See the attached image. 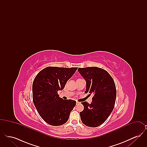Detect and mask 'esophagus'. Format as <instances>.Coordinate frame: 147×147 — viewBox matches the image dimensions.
<instances>
[{
    "instance_id": "1",
    "label": "esophagus",
    "mask_w": 147,
    "mask_h": 147,
    "mask_svg": "<svg viewBox=\"0 0 147 147\" xmlns=\"http://www.w3.org/2000/svg\"><path fill=\"white\" fill-rule=\"evenodd\" d=\"M76 104H77V105H78V104H79V102H78V101H77V102H76Z\"/></svg>"
}]
</instances>
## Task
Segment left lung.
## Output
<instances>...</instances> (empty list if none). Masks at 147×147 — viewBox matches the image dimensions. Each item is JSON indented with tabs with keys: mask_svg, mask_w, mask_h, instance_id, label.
Segmentation results:
<instances>
[{
	"mask_svg": "<svg viewBox=\"0 0 147 147\" xmlns=\"http://www.w3.org/2000/svg\"><path fill=\"white\" fill-rule=\"evenodd\" d=\"M78 71L86 80L85 93L92 95L91 104L82 102L84 110L80 112L85 125L96 127L102 125L113 111L116 98V86L106 71L96 67L79 68Z\"/></svg>",
	"mask_w": 147,
	"mask_h": 147,
	"instance_id": "left-lung-1",
	"label": "left lung"
}]
</instances>
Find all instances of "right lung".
<instances>
[{"instance_id": "add662e5", "label": "right lung", "mask_w": 147, "mask_h": 147, "mask_svg": "<svg viewBox=\"0 0 147 147\" xmlns=\"http://www.w3.org/2000/svg\"><path fill=\"white\" fill-rule=\"evenodd\" d=\"M77 69L48 67L41 70L34 79L33 102L41 118L51 126H61L66 123L76 105L74 100L60 98L58 91L63 90Z\"/></svg>"}]
</instances>
